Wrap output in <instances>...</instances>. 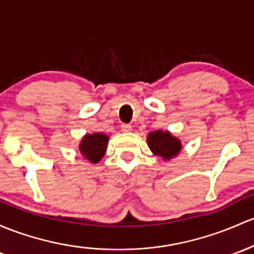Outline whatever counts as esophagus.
Segmentation results:
<instances>
[{"instance_id":"1","label":"esophagus","mask_w":254,"mask_h":254,"mask_svg":"<svg viewBox=\"0 0 254 254\" xmlns=\"http://www.w3.org/2000/svg\"><path fill=\"white\" fill-rule=\"evenodd\" d=\"M121 130H122V132H125V133L130 132V130H132V126H130L129 124H122L121 125Z\"/></svg>"}]
</instances>
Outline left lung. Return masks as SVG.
Masks as SVG:
<instances>
[{
    "label": "left lung",
    "instance_id": "1",
    "mask_svg": "<svg viewBox=\"0 0 254 254\" xmlns=\"http://www.w3.org/2000/svg\"><path fill=\"white\" fill-rule=\"evenodd\" d=\"M148 144L155 155H159L165 160H170L173 156H177L182 149L179 139L171 135V133L167 130L166 132L156 130V132L149 133Z\"/></svg>",
    "mask_w": 254,
    "mask_h": 254
}]
</instances>
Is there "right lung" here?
Listing matches in <instances>:
<instances>
[{
    "label": "right lung",
    "instance_id": "right-lung-1",
    "mask_svg": "<svg viewBox=\"0 0 254 254\" xmlns=\"http://www.w3.org/2000/svg\"><path fill=\"white\" fill-rule=\"evenodd\" d=\"M108 140L109 137L103 133L87 134L81 141L80 151L87 160L91 161L92 163H95L104 156Z\"/></svg>",
    "mask_w": 254,
    "mask_h": 254
}]
</instances>
